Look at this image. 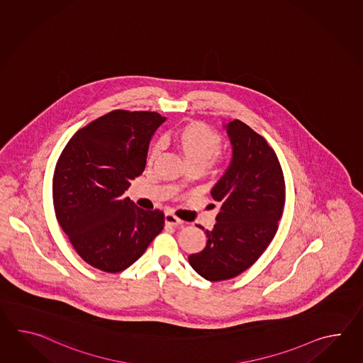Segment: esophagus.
Masks as SVG:
<instances>
[{
	"label": "esophagus",
	"mask_w": 363,
	"mask_h": 363,
	"mask_svg": "<svg viewBox=\"0 0 363 363\" xmlns=\"http://www.w3.org/2000/svg\"><path fill=\"white\" fill-rule=\"evenodd\" d=\"M164 223L167 224V225H171V227H177L179 224L183 223V220H180L179 218L172 216V214H166L164 216Z\"/></svg>",
	"instance_id": "obj_1"
}]
</instances>
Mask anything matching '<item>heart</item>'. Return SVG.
Listing matches in <instances>:
<instances>
[{
    "label": "heart",
    "mask_w": 363,
    "mask_h": 363,
    "mask_svg": "<svg viewBox=\"0 0 363 363\" xmlns=\"http://www.w3.org/2000/svg\"><path fill=\"white\" fill-rule=\"evenodd\" d=\"M172 144L184 157L189 167H206L210 161L219 153L222 138L208 124L191 121L179 125L171 136ZM160 153V147L153 145L147 155V163L155 162Z\"/></svg>",
    "instance_id": "heart-1"
}]
</instances>
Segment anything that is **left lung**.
Wrapping results in <instances>:
<instances>
[{
    "mask_svg": "<svg viewBox=\"0 0 363 363\" xmlns=\"http://www.w3.org/2000/svg\"><path fill=\"white\" fill-rule=\"evenodd\" d=\"M224 127L232 161L211 189L220 208L214 228L205 231V249L188 257L193 270L210 281L235 278L262 255L286 202L283 170L267 141L239 119Z\"/></svg>",
    "mask_w": 363,
    "mask_h": 363,
    "instance_id": "1",
    "label": "left lung"
}]
</instances>
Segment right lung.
<instances>
[{"instance_id":"1","label":"right lung","mask_w":363,"mask_h":363,"mask_svg":"<svg viewBox=\"0 0 363 363\" xmlns=\"http://www.w3.org/2000/svg\"><path fill=\"white\" fill-rule=\"evenodd\" d=\"M166 121L155 111L113 110L69 139L55 164V216L85 262L121 272L163 230L161 210H143L124 196L147 164V149Z\"/></svg>"}]
</instances>
